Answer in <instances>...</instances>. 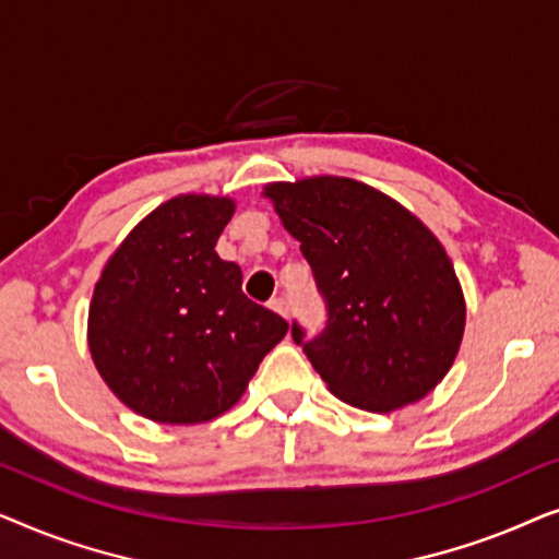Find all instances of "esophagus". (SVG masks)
I'll use <instances>...</instances> for the list:
<instances>
[{
    "label": "esophagus",
    "mask_w": 559,
    "mask_h": 559,
    "mask_svg": "<svg viewBox=\"0 0 559 559\" xmlns=\"http://www.w3.org/2000/svg\"><path fill=\"white\" fill-rule=\"evenodd\" d=\"M270 308L277 312V316H282V318H287V302H285V297H272L270 300Z\"/></svg>",
    "instance_id": "1"
}]
</instances>
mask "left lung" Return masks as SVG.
Here are the masks:
<instances>
[{
  "label": "left lung",
  "instance_id": "1",
  "mask_svg": "<svg viewBox=\"0 0 559 559\" xmlns=\"http://www.w3.org/2000/svg\"><path fill=\"white\" fill-rule=\"evenodd\" d=\"M264 195L300 241L323 295V333L308 338L293 323V338L328 389L366 412L430 394L465 328L461 282L430 228L350 178L272 182Z\"/></svg>",
  "mask_w": 559,
  "mask_h": 559
}]
</instances>
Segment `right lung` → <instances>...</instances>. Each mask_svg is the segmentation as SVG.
<instances>
[{
  "label": "right lung",
  "mask_w": 559,
  "mask_h": 559,
  "mask_svg": "<svg viewBox=\"0 0 559 559\" xmlns=\"http://www.w3.org/2000/svg\"><path fill=\"white\" fill-rule=\"evenodd\" d=\"M231 198L178 195L142 218L106 262L88 308L98 373L136 415L195 425L241 400L287 320L241 293L216 254Z\"/></svg>",
  "instance_id": "add662e5"
}]
</instances>
